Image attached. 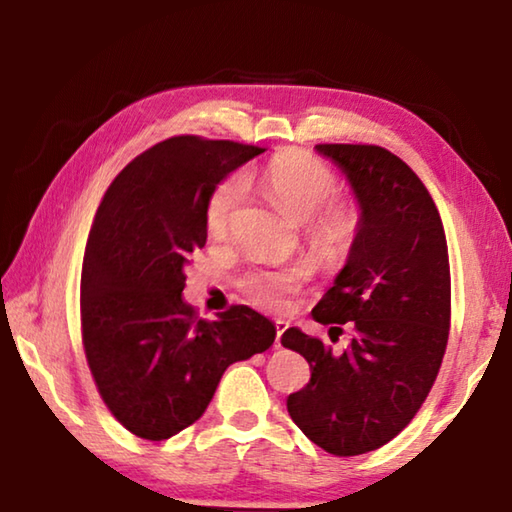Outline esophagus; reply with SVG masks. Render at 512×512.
I'll return each mask as SVG.
<instances>
[{
  "label": "esophagus",
  "instance_id": "esophagus-1",
  "mask_svg": "<svg viewBox=\"0 0 512 512\" xmlns=\"http://www.w3.org/2000/svg\"><path fill=\"white\" fill-rule=\"evenodd\" d=\"M287 332V323L284 320H277L275 323V348H282V334Z\"/></svg>",
  "mask_w": 512,
  "mask_h": 512
}]
</instances>
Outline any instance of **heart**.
<instances>
[{"label":"heart","instance_id":"heart-1","mask_svg":"<svg viewBox=\"0 0 512 512\" xmlns=\"http://www.w3.org/2000/svg\"><path fill=\"white\" fill-rule=\"evenodd\" d=\"M259 185L266 196L307 230V244L318 259L332 262L348 246L352 225L341 210L329 207L339 196V183L323 164L298 153H284L268 164L259 176ZM244 201V187L239 180H225L216 187L207 203V232L221 239L228 235L230 219ZM307 280V271L300 266L262 268L250 271L241 280V287L257 305L280 311L289 305L293 293Z\"/></svg>","mask_w":512,"mask_h":512}]
</instances>
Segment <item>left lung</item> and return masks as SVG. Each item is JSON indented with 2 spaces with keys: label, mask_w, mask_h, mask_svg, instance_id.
<instances>
[{
  "label": "left lung",
  "mask_w": 512,
  "mask_h": 512,
  "mask_svg": "<svg viewBox=\"0 0 512 512\" xmlns=\"http://www.w3.org/2000/svg\"><path fill=\"white\" fill-rule=\"evenodd\" d=\"M339 164L361 207L348 262L311 309L339 341L336 352L289 327L282 345L307 359L311 379L287 409L302 433L334 456H359L393 440L427 400L443 363L452 277L445 228L409 164L375 144H316Z\"/></svg>",
  "instance_id": "obj_1"
}]
</instances>
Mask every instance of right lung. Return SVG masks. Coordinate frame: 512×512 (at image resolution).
<instances>
[{"label": "right lung", "mask_w": 512, "mask_h": 512, "mask_svg": "<svg viewBox=\"0 0 512 512\" xmlns=\"http://www.w3.org/2000/svg\"><path fill=\"white\" fill-rule=\"evenodd\" d=\"M264 151L169 137L121 169L94 214L81 273L85 359L101 400L137 438L167 440L194 424L225 368L275 341L255 309L205 320L183 300L216 185Z\"/></svg>", "instance_id": "right-lung-1"}]
</instances>
